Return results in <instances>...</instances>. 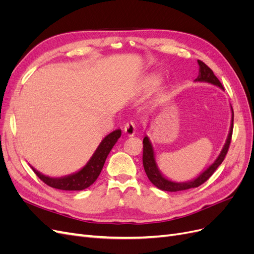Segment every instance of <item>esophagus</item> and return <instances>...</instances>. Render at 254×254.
<instances>
[{
    "label": "esophagus",
    "mask_w": 254,
    "mask_h": 254,
    "mask_svg": "<svg viewBox=\"0 0 254 254\" xmlns=\"http://www.w3.org/2000/svg\"><path fill=\"white\" fill-rule=\"evenodd\" d=\"M124 132L128 136H133L135 134V123L128 122L124 127Z\"/></svg>",
    "instance_id": "esophagus-1"
}]
</instances>
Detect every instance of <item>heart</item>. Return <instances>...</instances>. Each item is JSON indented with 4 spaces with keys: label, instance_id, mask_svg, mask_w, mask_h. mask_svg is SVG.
Returning a JSON list of instances; mask_svg holds the SVG:
<instances>
[{
    "label": "heart",
    "instance_id": "1",
    "mask_svg": "<svg viewBox=\"0 0 254 254\" xmlns=\"http://www.w3.org/2000/svg\"><path fill=\"white\" fill-rule=\"evenodd\" d=\"M159 82V78L156 77V76H153V77H149L146 79L145 83H144V88L145 89H151L153 87H156Z\"/></svg>",
    "mask_w": 254,
    "mask_h": 254
}]
</instances>
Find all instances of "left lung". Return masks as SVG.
I'll return each instance as SVG.
<instances>
[{
    "instance_id": "8db88e82",
    "label": "left lung",
    "mask_w": 254,
    "mask_h": 254,
    "mask_svg": "<svg viewBox=\"0 0 254 254\" xmlns=\"http://www.w3.org/2000/svg\"><path fill=\"white\" fill-rule=\"evenodd\" d=\"M198 65H199V73H198V77L195 79V81L207 82V83L214 84V86H216L220 89H224L221 82L218 80L216 76L214 75L213 71L209 66L200 60H198ZM231 111H232V119H231V125H230L229 134L227 136L226 143L224 145V147H222L218 157L210 166H207L202 173L199 174L195 179H191L190 181L176 182V181L167 179L166 177L163 176V174L160 172L158 164L156 162V155H155V150H153L151 141L147 135H145L143 140V165H144L146 175H147L148 179L150 180V182L153 184V186L166 191H178V190L198 188L199 186H201L202 183H204L207 179H209L213 175V173L217 170V167L222 163V161H224L228 152L230 143H231L232 131H233V117H234L232 107H231Z\"/></svg>"
}]
</instances>
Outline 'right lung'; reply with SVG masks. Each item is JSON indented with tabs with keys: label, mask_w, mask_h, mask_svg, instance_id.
Returning <instances> with one entry per match:
<instances>
[{
	"label": "right lung",
	"mask_w": 254,
	"mask_h": 254,
	"mask_svg": "<svg viewBox=\"0 0 254 254\" xmlns=\"http://www.w3.org/2000/svg\"><path fill=\"white\" fill-rule=\"evenodd\" d=\"M121 134L122 130L117 129L108 135H106L101 142V144L98 145L96 150L94 151L93 156H92L91 159L87 162V164L78 172L73 173L71 175L59 177V178H53V177L45 176L40 172H38L33 166L30 167L33 168L35 174L51 188L63 190H84L96 181L97 177L103 170V166L105 164L107 157H108L109 152L115 145V143H117L121 137Z\"/></svg>",
	"instance_id": "obj_1"
}]
</instances>
